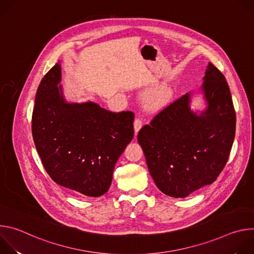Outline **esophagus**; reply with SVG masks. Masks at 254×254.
Instances as JSON below:
<instances>
[{"label": "esophagus", "instance_id": "34e87169", "mask_svg": "<svg viewBox=\"0 0 254 254\" xmlns=\"http://www.w3.org/2000/svg\"><path fill=\"white\" fill-rule=\"evenodd\" d=\"M141 126H142L141 120H140L138 117L135 118V120H134V122H133V127H134V133H135V134H136L137 131L140 129Z\"/></svg>", "mask_w": 254, "mask_h": 254}]
</instances>
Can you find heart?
<instances>
[{
    "label": "heart",
    "mask_w": 254,
    "mask_h": 254,
    "mask_svg": "<svg viewBox=\"0 0 254 254\" xmlns=\"http://www.w3.org/2000/svg\"><path fill=\"white\" fill-rule=\"evenodd\" d=\"M164 96H165V94H164V93H163V94H162V95H161V97H164Z\"/></svg>",
    "instance_id": "obj_1"
}]
</instances>
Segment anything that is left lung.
Wrapping results in <instances>:
<instances>
[{"label":"left lung","instance_id":"left-lung-1","mask_svg":"<svg viewBox=\"0 0 254 254\" xmlns=\"http://www.w3.org/2000/svg\"><path fill=\"white\" fill-rule=\"evenodd\" d=\"M203 79L205 112L198 116L191 111L187 93L166 106L137 134L156 186L170 197L185 198L212 184L233 144L236 116L225 76L209 63Z\"/></svg>","mask_w":254,"mask_h":254}]
</instances>
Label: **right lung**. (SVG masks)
<instances>
[{
  "label": "right lung",
  "mask_w": 254,
  "mask_h": 254,
  "mask_svg": "<svg viewBox=\"0 0 254 254\" xmlns=\"http://www.w3.org/2000/svg\"><path fill=\"white\" fill-rule=\"evenodd\" d=\"M56 63L42 78L32 114L35 147L58 185L88 197L111 187L116 163L133 137L131 112L113 113L94 102L68 103Z\"/></svg>",
  "instance_id": "add662e5"
}]
</instances>
